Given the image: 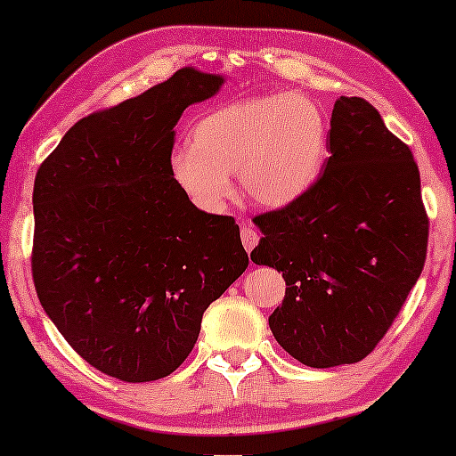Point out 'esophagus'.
I'll return each instance as SVG.
<instances>
[{
    "label": "esophagus",
    "instance_id": "34e87169",
    "mask_svg": "<svg viewBox=\"0 0 456 456\" xmlns=\"http://www.w3.org/2000/svg\"><path fill=\"white\" fill-rule=\"evenodd\" d=\"M240 239H242V245H245L247 251H251V248L257 245L259 234H257V230L251 226V224L242 222L240 224Z\"/></svg>",
    "mask_w": 456,
    "mask_h": 456
}]
</instances>
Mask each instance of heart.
<instances>
[{
  "label": "heart",
  "mask_w": 456,
  "mask_h": 456,
  "mask_svg": "<svg viewBox=\"0 0 456 456\" xmlns=\"http://www.w3.org/2000/svg\"><path fill=\"white\" fill-rule=\"evenodd\" d=\"M330 153L326 110L305 93H273L208 111L191 130V145L170 155L180 191L199 209L222 211L232 176L264 208H286L322 176Z\"/></svg>",
  "instance_id": "b5f03b06"
}]
</instances>
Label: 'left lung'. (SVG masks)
<instances>
[{"instance_id": "8db88e82", "label": "left lung", "mask_w": 456, "mask_h": 456, "mask_svg": "<svg viewBox=\"0 0 456 456\" xmlns=\"http://www.w3.org/2000/svg\"><path fill=\"white\" fill-rule=\"evenodd\" d=\"M251 259L282 272L270 330L307 367L365 359L421 276L428 216L411 149L361 97L336 99L330 158L295 203L255 217Z\"/></svg>"}]
</instances>
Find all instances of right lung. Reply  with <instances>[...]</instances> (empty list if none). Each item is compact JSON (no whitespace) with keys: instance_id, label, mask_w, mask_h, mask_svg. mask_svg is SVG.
Masks as SVG:
<instances>
[{"instance_id":"obj_1","label":"right lung","mask_w":456,"mask_h":456,"mask_svg":"<svg viewBox=\"0 0 456 456\" xmlns=\"http://www.w3.org/2000/svg\"><path fill=\"white\" fill-rule=\"evenodd\" d=\"M224 83L180 68L78 120L35 176L37 297L86 363L124 382L170 376L248 265L234 217L197 209L170 172L180 116Z\"/></svg>"}]
</instances>
